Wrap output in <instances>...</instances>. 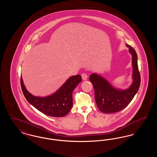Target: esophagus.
<instances>
[{
  "label": "esophagus",
  "instance_id": "obj_1",
  "mask_svg": "<svg viewBox=\"0 0 157 157\" xmlns=\"http://www.w3.org/2000/svg\"><path fill=\"white\" fill-rule=\"evenodd\" d=\"M81 76H82V80L83 81H85V80H86L88 79V76L86 75V74H82V75H81Z\"/></svg>",
  "mask_w": 157,
  "mask_h": 157
}]
</instances>
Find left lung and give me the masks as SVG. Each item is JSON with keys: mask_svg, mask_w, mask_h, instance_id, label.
I'll return each instance as SVG.
<instances>
[{"mask_svg": "<svg viewBox=\"0 0 157 157\" xmlns=\"http://www.w3.org/2000/svg\"><path fill=\"white\" fill-rule=\"evenodd\" d=\"M132 55V79L131 86L126 90L113 87L106 79L97 74L90 75V81L95 90V99L98 109L103 113L119 112L129 104L139 90L141 77L138 67V57L134 49L126 44Z\"/></svg>", "mask_w": 157, "mask_h": 157, "instance_id": "1", "label": "left lung"}]
</instances>
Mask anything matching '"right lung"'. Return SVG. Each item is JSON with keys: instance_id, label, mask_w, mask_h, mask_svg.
Here are the masks:
<instances>
[{"instance_id": "obj_1", "label": "right lung", "mask_w": 157, "mask_h": 157, "mask_svg": "<svg viewBox=\"0 0 157 157\" xmlns=\"http://www.w3.org/2000/svg\"><path fill=\"white\" fill-rule=\"evenodd\" d=\"M81 81V75L72 76L52 95L39 97L32 95L26 89L22 76L21 78L23 93L28 102L40 112L53 117H64L71 111L73 105V90Z\"/></svg>"}]
</instances>
